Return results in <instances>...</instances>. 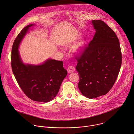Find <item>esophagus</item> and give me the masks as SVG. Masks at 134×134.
I'll return each mask as SVG.
<instances>
[{
  "label": "esophagus",
  "mask_w": 134,
  "mask_h": 134,
  "mask_svg": "<svg viewBox=\"0 0 134 134\" xmlns=\"http://www.w3.org/2000/svg\"><path fill=\"white\" fill-rule=\"evenodd\" d=\"M67 71L69 73H73V72L75 71V68L73 65H69Z\"/></svg>",
  "instance_id": "34e87169"
}]
</instances>
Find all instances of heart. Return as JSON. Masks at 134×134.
<instances>
[{
  "instance_id": "1",
  "label": "heart",
  "mask_w": 134,
  "mask_h": 134,
  "mask_svg": "<svg viewBox=\"0 0 134 134\" xmlns=\"http://www.w3.org/2000/svg\"><path fill=\"white\" fill-rule=\"evenodd\" d=\"M83 42H81V43H80V45H83Z\"/></svg>"
}]
</instances>
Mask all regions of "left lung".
Wrapping results in <instances>:
<instances>
[{
	"label": "left lung",
	"instance_id": "left-lung-1",
	"mask_svg": "<svg viewBox=\"0 0 134 134\" xmlns=\"http://www.w3.org/2000/svg\"><path fill=\"white\" fill-rule=\"evenodd\" d=\"M93 40L80 56L76 69L81 93L89 98L107 94L113 88L122 64L120 42L114 31L100 20H93Z\"/></svg>",
	"mask_w": 134,
	"mask_h": 134
}]
</instances>
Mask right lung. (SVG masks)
Masks as SVG:
<instances>
[{
  "mask_svg": "<svg viewBox=\"0 0 134 134\" xmlns=\"http://www.w3.org/2000/svg\"><path fill=\"white\" fill-rule=\"evenodd\" d=\"M33 24L24 28L15 38L12 48L11 66L22 91L31 99L41 102L52 100L57 94L61 84L67 75L63 62L48 59L39 65L24 64L18 48L21 40Z\"/></svg>",
  "mask_w": 134,
  "mask_h": 134,
  "instance_id": "1",
  "label": "right lung"
}]
</instances>
